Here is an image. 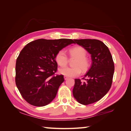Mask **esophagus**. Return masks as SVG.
Masks as SVG:
<instances>
[{
    "label": "esophagus",
    "mask_w": 131,
    "mask_h": 131,
    "mask_svg": "<svg viewBox=\"0 0 131 131\" xmlns=\"http://www.w3.org/2000/svg\"><path fill=\"white\" fill-rule=\"evenodd\" d=\"M64 79H65V80H67L68 79V77L66 76H64Z\"/></svg>",
    "instance_id": "esophagus-1"
}]
</instances>
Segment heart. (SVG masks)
I'll list each match as a JSON object with an SVG mask.
<instances>
[{"mask_svg":"<svg viewBox=\"0 0 131 131\" xmlns=\"http://www.w3.org/2000/svg\"><path fill=\"white\" fill-rule=\"evenodd\" d=\"M69 54L72 57L76 60L73 64L74 67H62L59 69V73L68 77H74L78 76L82 71H87L90 66V61L87 57V51L83 47L76 46L69 49ZM57 63L61 66L67 65L68 58L63 49L60 50L55 57Z\"/></svg>","mask_w":131,"mask_h":131,"instance_id":"obj_1","label":"heart"}]
</instances>
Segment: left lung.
<instances>
[{"label": "left lung", "instance_id": "obj_1", "mask_svg": "<svg viewBox=\"0 0 131 131\" xmlns=\"http://www.w3.org/2000/svg\"><path fill=\"white\" fill-rule=\"evenodd\" d=\"M91 54L92 64L83 80L75 79L73 94L77 101L87 105L99 101L111 88L114 64L108 47L99 40L74 39Z\"/></svg>", "mask_w": 131, "mask_h": 131}]
</instances>
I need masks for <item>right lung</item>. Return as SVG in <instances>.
I'll use <instances>...</instances> for the list:
<instances>
[{
  "mask_svg": "<svg viewBox=\"0 0 131 131\" xmlns=\"http://www.w3.org/2000/svg\"><path fill=\"white\" fill-rule=\"evenodd\" d=\"M75 43L70 39L47 40L40 39L27 44L16 60L15 81L22 97L30 105L44 106L52 101L63 75H55L57 53Z\"/></svg>",
  "mask_w": 131,
  "mask_h": 131,
  "instance_id": "add662e5",
  "label": "right lung"
}]
</instances>
